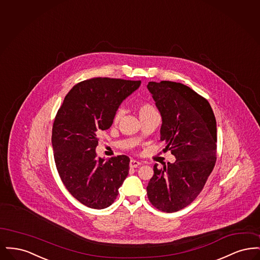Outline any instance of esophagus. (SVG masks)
I'll use <instances>...</instances> for the list:
<instances>
[{
	"label": "esophagus",
	"instance_id": "1",
	"mask_svg": "<svg viewBox=\"0 0 260 260\" xmlns=\"http://www.w3.org/2000/svg\"><path fill=\"white\" fill-rule=\"evenodd\" d=\"M139 165H140V161H136V160H131V161H129V167H131L132 169L137 168Z\"/></svg>",
	"mask_w": 260,
	"mask_h": 260
}]
</instances>
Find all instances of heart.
I'll list each match as a JSON object with an SVG mask.
<instances>
[{
  "label": "heart",
  "mask_w": 260,
  "mask_h": 260,
  "mask_svg": "<svg viewBox=\"0 0 260 260\" xmlns=\"http://www.w3.org/2000/svg\"><path fill=\"white\" fill-rule=\"evenodd\" d=\"M137 108H138V113H139V116H140V117H142L143 115L147 114L149 112L155 110L154 107H153L151 104L146 103V102H140V103L137 105ZM123 114H124V111H123L122 109H118L117 111L115 112V115H114V118H113L114 124H117V123L121 120V118L123 117Z\"/></svg>",
  "instance_id": "heart-1"
}]
</instances>
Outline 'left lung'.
<instances>
[{
	"mask_svg": "<svg viewBox=\"0 0 260 260\" xmlns=\"http://www.w3.org/2000/svg\"><path fill=\"white\" fill-rule=\"evenodd\" d=\"M147 88L161 113L160 140L176 159L154 166L147 196L156 209L174 212L197 198L214 168L216 121L209 101L183 84L149 82Z\"/></svg>",
	"mask_w": 260,
	"mask_h": 260,
	"instance_id": "8db88e82",
	"label": "left lung"
}]
</instances>
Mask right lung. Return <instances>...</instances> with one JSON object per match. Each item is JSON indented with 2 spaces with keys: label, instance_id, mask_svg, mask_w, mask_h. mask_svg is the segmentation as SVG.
I'll list each match as a JSON object with an SVG mask.
<instances>
[{
  "label": "right lung",
  "instance_id": "add662e5",
  "mask_svg": "<svg viewBox=\"0 0 260 260\" xmlns=\"http://www.w3.org/2000/svg\"><path fill=\"white\" fill-rule=\"evenodd\" d=\"M141 82L92 78L71 88L55 116L51 143L57 172L69 193L90 209L111 206L126 178L129 158L96 157L100 132Z\"/></svg>",
  "mask_w": 260,
  "mask_h": 260
}]
</instances>
